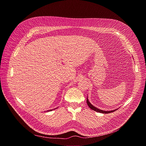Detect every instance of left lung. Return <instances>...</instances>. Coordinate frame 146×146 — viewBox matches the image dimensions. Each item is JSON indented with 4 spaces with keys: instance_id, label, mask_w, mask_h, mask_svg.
<instances>
[{
    "instance_id": "left-lung-1",
    "label": "left lung",
    "mask_w": 146,
    "mask_h": 146,
    "mask_svg": "<svg viewBox=\"0 0 146 146\" xmlns=\"http://www.w3.org/2000/svg\"><path fill=\"white\" fill-rule=\"evenodd\" d=\"M87 105L89 106V108L91 109H92L93 110H94V111H97V112H99V113H104V114H106V113H112V112H113V111H114L115 110H117L118 109H115V110H110V111H104V110H100V109H98L97 108H96V107H94L93 105H92L90 103V102L89 101V99H88V98H87Z\"/></svg>"
}]
</instances>
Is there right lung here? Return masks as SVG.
<instances>
[{"mask_svg":"<svg viewBox=\"0 0 146 146\" xmlns=\"http://www.w3.org/2000/svg\"><path fill=\"white\" fill-rule=\"evenodd\" d=\"M53 109H52V110H47L46 111H52Z\"/></svg>","mask_w":146,"mask_h":146,"instance_id":"1","label":"right lung"}]
</instances>
